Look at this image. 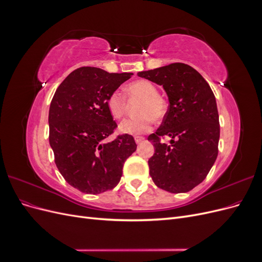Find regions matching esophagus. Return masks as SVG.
Segmentation results:
<instances>
[{
  "label": "esophagus",
  "instance_id": "1",
  "mask_svg": "<svg viewBox=\"0 0 262 262\" xmlns=\"http://www.w3.org/2000/svg\"><path fill=\"white\" fill-rule=\"evenodd\" d=\"M134 140H136V142H137V144H140V143H141V142H143L144 138H143V137H136V138H134Z\"/></svg>",
  "mask_w": 262,
  "mask_h": 262
}]
</instances>
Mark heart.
<instances>
[{
	"label": "heart",
	"instance_id": "heart-1",
	"mask_svg": "<svg viewBox=\"0 0 262 262\" xmlns=\"http://www.w3.org/2000/svg\"><path fill=\"white\" fill-rule=\"evenodd\" d=\"M124 93L126 97L140 98L137 106L136 117L124 119L119 124V130L130 136L146 133L152 128L153 119L161 120L167 113L168 102L164 95L157 92L156 86L147 80H137L124 86ZM107 107L110 115L115 119H121L128 104L122 94L113 92L107 98Z\"/></svg>",
	"mask_w": 262,
	"mask_h": 262
}]
</instances>
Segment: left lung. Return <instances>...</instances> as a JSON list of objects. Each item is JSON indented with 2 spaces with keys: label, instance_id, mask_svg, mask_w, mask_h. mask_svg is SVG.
Returning a JSON list of instances; mask_svg holds the SVG:
<instances>
[{
  "label": "left lung",
  "instance_id": "8db88e82",
  "mask_svg": "<svg viewBox=\"0 0 262 262\" xmlns=\"http://www.w3.org/2000/svg\"><path fill=\"white\" fill-rule=\"evenodd\" d=\"M167 93L163 122L148 136L155 153L148 160L154 184L171 193L188 192L205 179L219 153L220 121L215 96L202 75L185 63L139 72ZM169 136L166 145L161 139Z\"/></svg>",
  "mask_w": 262,
  "mask_h": 262
}]
</instances>
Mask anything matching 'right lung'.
Returning a JSON list of instances; mask_svg holds the SVG:
<instances>
[{
	"label": "right lung",
	"mask_w": 262,
	"mask_h": 262,
	"mask_svg": "<svg viewBox=\"0 0 262 262\" xmlns=\"http://www.w3.org/2000/svg\"><path fill=\"white\" fill-rule=\"evenodd\" d=\"M132 73L83 67L55 91L49 109V142L61 175L75 189L98 194L115 188L137 144L130 134L104 142L117 129L107 98Z\"/></svg>",
	"instance_id": "1"
}]
</instances>
